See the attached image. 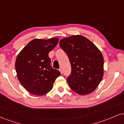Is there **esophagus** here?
Listing matches in <instances>:
<instances>
[{
	"label": "esophagus",
	"mask_w": 124,
	"mask_h": 124,
	"mask_svg": "<svg viewBox=\"0 0 124 124\" xmlns=\"http://www.w3.org/2000/svg\"><path fill=\"white\" fill-rule=\"evenodd\" d=\"M59 71H60V73H61V74H62V69H59Z\"/></svg>",
	"instance_id": "esophagus-1"
}]
</instances>
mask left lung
<instances>
[{"label": "left lung", "mask_w": 124, "mask_h": 124, "mask_svg": "<svg viewBox=\"0 0 124 124\" xmlns=\"http://www.w3.org/2000/svg\"><path fill=\"white\" fill-rule=\"evenodd\" d=\"M59 44L70 60L72 72L67 82L71 89L82 95L93 92L103 77L104 59L101 52L80 35L62 39Z\"/></svg>", "instance_id": "left-lung-1"}]
</instances>
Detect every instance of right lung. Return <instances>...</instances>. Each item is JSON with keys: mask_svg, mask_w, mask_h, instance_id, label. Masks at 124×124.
<instances>
[{"mask_svg": "<svg viewBox=\"0 0 124 124\" xmlns=\"http://www.w3.org/2000/svg\"><path fill=\"white\" fill-rule=\"evenodd\" d=\"M59 38L34 39L18 54L15 68L18 81L28 92L43 95L51 90L54 82L61 75L52 68L48 53L56 46Z\"/></svg>", "mask_w": 124, "mask_h": 124, "instance_id": "obj_1", "label": "right lung"}]
</instances>
